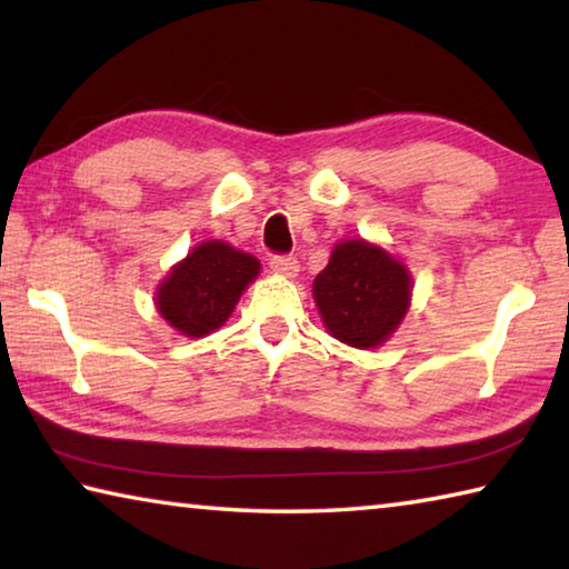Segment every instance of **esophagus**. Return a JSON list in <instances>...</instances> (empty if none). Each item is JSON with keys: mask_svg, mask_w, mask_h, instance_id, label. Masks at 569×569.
Returning <instances> with one entry per match:
<instances>
[{"mask_svg": "<svg viewBox=\"0 0 569 569\" xmlns=\"http://www.w3.org/2000/svg\"><path fill=\"white\" fill-rule=\"evenodd\" d=\"M271 268L281 276H296L298 273V261H296V256H273Z\"/></svg>", "mask_w": 569, "mask_h": 569, "instance_id": "1", "label": "esophagus"}]
</instances>
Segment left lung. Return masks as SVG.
<instances>
[{"label":"left lung","mask_w":569,"mask_h":569,"mask_svg":"<svg viewBox=\"0 0 569 569\" xmlns=\"http://www.w3.org/2000/svg\"><path fill=\"white\" fill-rule=\"evenodd\" d=\"M409 296L407 268L363 240L336 246L329 266L313 281L326 329L356 349L387 341L407 313Z\"/></svg>","instance_id":"left-lung-1"}]
</instances>
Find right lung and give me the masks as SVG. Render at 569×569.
<instances>
[{"label": "right lung", "mask_w": 569, "mask_h": 569, "mask_svg": "<svg viewBox=\"0 0 569 569\" xmlns=\"http://www.w3.org/2000/svg\"><path fill=\"white\" fill-rule=\"evenodd\" d=\"M261 263L220 240L198 246L158 288V311L180 333L206 336L233 313Z\"/></svg>", "instance_id": "right-lung-1"}]
</instances>
